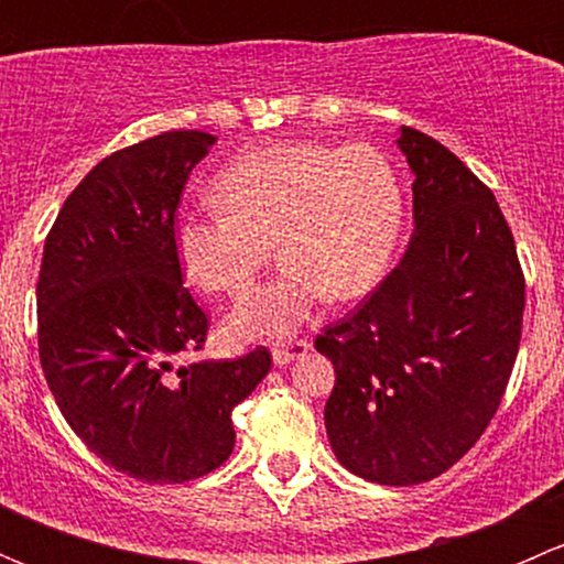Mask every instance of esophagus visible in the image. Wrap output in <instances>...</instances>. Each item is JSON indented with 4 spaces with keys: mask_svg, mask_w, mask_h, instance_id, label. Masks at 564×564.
I'll return each instance as SVG.
<instances>
[{
    "mask_svg": "<svg viewBox=\"0 0 564 564\" xmlns=\"http://www.w3.org/2000/svg\"><path fill=\"white\" fill-rule=\"evenodd\" d=\"M311 344L308 340H292V344H278L275 349H272V360H275V366H289V362L300 360L303 355H308Z\"/></svg>",
    "mask_w": 564,
    "mask_h": 564,
    "instance_id": "obj_1",
    "label": "esophagus"
}]
</instances>
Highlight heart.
Here are the masks:
<instances>
[{
    "label": "heart",
    "mask_w": 564,
    "mask_h": 564,
    "mask_svg": "<svg viewBox=\"0 0 564 564\" xmlns=\"http://www.w3.org/2000/svg\"><path fill=\"white\" fill-rule=\"evenodd\" d=\"M209 213H180L174 250L182 272L213 294H242L270 261L275 281L229 316L235 338L286 335L324 297L371 292L388 270L403 193L388 155L366 144L292 141L248 152L213 182Z\"/></svg>",
    "instance_id": "heart-1"
}]
</instances>
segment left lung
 <instances>
[{"mask_svg": "<svg viewBox=\"0 0 564 564\" xmlns=\"http://www.w3.org/2000/svg\"><path fill=\"white\" fill-rule=\"evenodd\" d=\"M414 235L395 270L316 349L335 366L324 406L340 464L382 486L440 477L502 403L524 318V272L494 198L431 135L403 124Z\"/></svg>", "mask_w": 564, "mask_h": 564, "instance_id": "left-lung-1", "label": "left lung"}]
</instances>
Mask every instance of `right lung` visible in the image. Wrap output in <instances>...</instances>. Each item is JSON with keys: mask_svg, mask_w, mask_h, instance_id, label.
<instances>
[{"mask_svg": "<svg viewBox=\"0 0 564 564\" xmlns=\"http://www.w3.org/2000/svg\"><path fill=\"white\" fill-rule=\"evenodd\" d=\"M215 144L169 130L113 152L65 198L43 248L37 346L67 425L98 458L144 482H185L235 451L231 409L267 377L256 346L237 360L174 366L209 318L182 286L174 218Z\"/></svg>", "mask_w": 564, "mask_h": 564, "instance_id": "1", "label": "right lung"}]
</instances>
